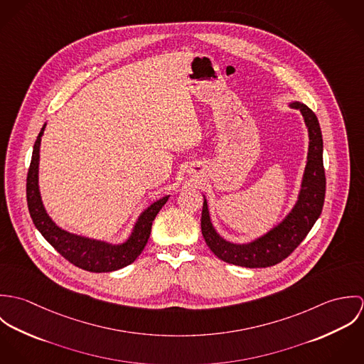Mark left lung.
<instances>
[{"instance_id":"left-lung-1","label":"left lung","mask_w":364,"mask_h":364,"mask_svg":"<svg viewBox=\"0 0 364 364\" xmlns=\"http://www.w3.org/2000/svg\"><path fill=\"white\" fill-rule=\"evenodd\" d=\"M299 109L309 129V156L301 189L291 211L272 230L248 244H234L224 240L213 227L205 198L202 210V234L211 252L227 263L244 267H267L286 259L307 237L321 215L325 199V171L322 161V133L315 113L307 105L291 102Z\"/></svg>"}]
</instances>
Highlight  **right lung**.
Segmentation results:
<instances>
[{
  "label": "right lung",
  "mask_w": 364,
  "mask_h": 364,
  "mask_svg": "<svg viewBox=\"0 0 364 364\" xmlns=\"http://www.w3.org/2000/svg\"><path fill=\"white\" fill-rule=\"evenodd\" d=\"M46 123L35 141L26 178L28 208L35 227L61 257L84 270L95 273L113 272L133 263L143 252L151 234L153 221L158 211L166 203L169 195L151 203L139 215L130 237L123 244L114 245L100 240L71 234L60 228L49 217L39 191V151Z\"/></svg>",
  "instance_id": "obj_1"
}]
</instances>
